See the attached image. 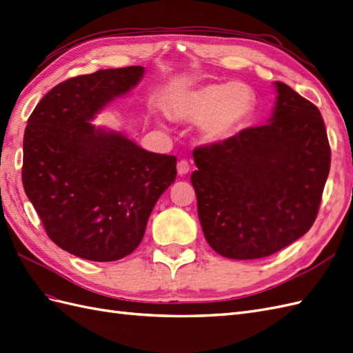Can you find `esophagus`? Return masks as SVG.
<instances>
[{"mask_svg":"<svg viewBox=\"0 0 353 353\" xmlns=\"http://www.w3.org/2000/svg\"><path fill=\"white\" fill-rule=\"evenodd\" d=\"M189 170H191V165H189V162H188V161L182 159V161H179V162H177V173H179L180 176H185V174H188V173H189Z\"/></svg>","mask_w":353,"mask_h":353,"instance_id":"34e87169","label":"esophagus"}]
</instances>
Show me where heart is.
I'll use <instances>...</instances> for the list:
<instances>
[{
	"label": "heart",
	"instance_id": "1",
	"mask_svg": "<svg viewBox=\"0 0 353 353\" xmlns=\"http://www.w3.org/2000/svg\"><path fill=\"white\" fill-rule=\"evenodd\" d=\"M255 112L254 89L237 82L198 86L171 101V114L185 121H201V134L209 141L231 139L252 121Z\"/></svg>",
	"mask_w": 353,
	"mask_h": 353
}]
</instances>
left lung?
<instances>
[{"mask_svg":"<svg viewBox=\"0 0 353 353\" xmlns=\"http://www.w3.org/2000/svg\"><path fill=\"white\" fill-rule=\"evenodd\" d=\"M270 123L195 148L191 174L204 237L219 255L258 259L312 228L330 173L319 108L282 82Z\"/></svg>","mask_w":353,"mask_h":353,"instance_id":"obj_1","label":"left lung"}]
</instances>
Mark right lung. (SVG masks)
I'll use <instances>...</instances> for the list:
<instances>
[{"instance_id": "obj_1", "label": "right lung", "mask_w": 353, "mask_h": 353, "mask_svg": "<svg viewBox=\"0 0 353 353\" xmlns=\"http://www.w3.org/2000/svg\"><path fill=\"white\" fill-rule=\"evenodd\" d=\"M143 73L135 65L61 82L41 98L25 128V194L49 239L79 258L107 263L130 255L176 180V157L148 152L121 132L89 123Z\"/></svg>"}]
</instances>
